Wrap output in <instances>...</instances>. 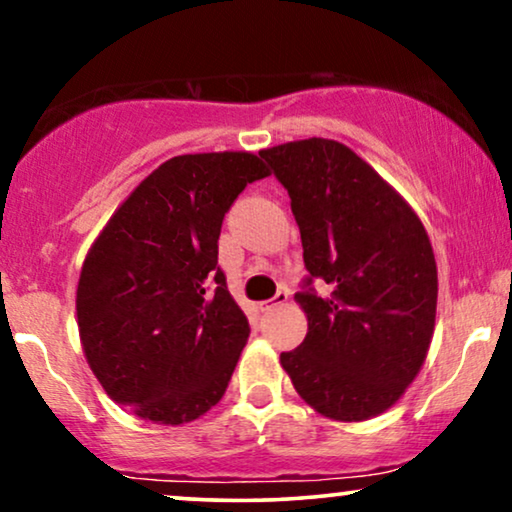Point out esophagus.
Here are the masks:
<instances>
[{"label":"esophagus","instance_id":"34e87169","mask_svg":"<svg viewBox=\"0 0 512 512\" xmlns=\"http://www.w3.org/2000/svg\"><path fill=\"white\" fill-rule=\"evenodd\" d=\"M286 300H289V291L279 289V291L275 293V296H272L270 300H265V303H261V310H263V312H268V310H275V307L284 305Z\"/></svg>","mask_w":512,"mask_h":512}]
</instances>
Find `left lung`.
<instances>
[{
	"label": "left lung",
	"mask_w": 512,
	"mask_h": 512,
	"mask_svg": "<svg viewBox=\"0 0 512 512\" xmlns=\"http://www.w3.org/2000/svg\"><path fill=\"white\" fill-rule=\"evenodd\" d=\"M289 191L307 277V335L282 366L307 405L340 422L391 408L422 368L438 272L408 202L345 144L303 139L261 151ZM327 284L319 294L313 282Z\"/></svg>",
	"instance_id": "1"
}]
</instances>
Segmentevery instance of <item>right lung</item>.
<instances>
[{
	"instance_id": "obj_1",
	"label": "right lung",
	"mask_w": 512,
	"mask_h": 512,
	"mask_svg": "<svg viewBox=\"0 0 512 512\" xmlns=\"http://www.w3.org/2000/svg\"><path fill=\"white\" fill-rule=\"evenodd\" d=\"M263 177L254 153L170 158L88 251L76 291L83 352L104 391L142 419L193 422L226 394L251 328L219 268L221 223Z\"/></svg>"
}]
</instances>
